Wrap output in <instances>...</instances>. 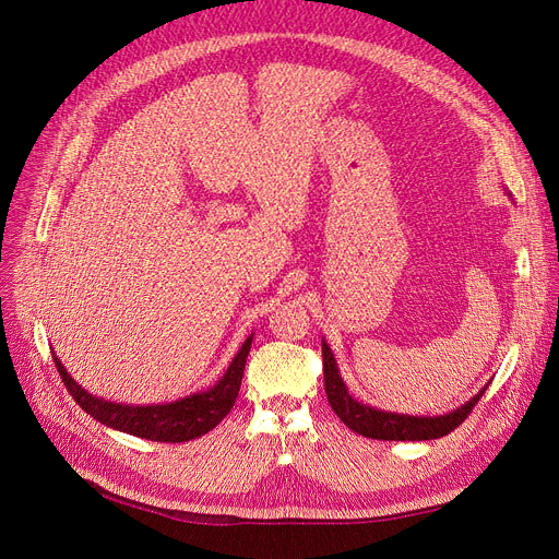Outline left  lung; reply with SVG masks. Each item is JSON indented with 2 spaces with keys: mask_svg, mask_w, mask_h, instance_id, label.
<instances>
[{
  "mask_svg": "<svg viewBox=\"0 0 559 559\" xmlns=\"http://www.w3.org/2000/svg\"><path fill=\"white\" fill-rule=\"evenodd\" d=\"M323 373H325V393L328 401L334 409V414L348 425V428L357 435H364L368 439H384V441H430L453 432L455 428L466 420V416L473 412V407L480 401L483 393H475L468 403L462 407L441 414V416H409V414H395V412H382L376 407H368L348 393V386L343 384L336 359L330 350V345L323 341Z\"/></svg>",
  "mask_w": 559,
  "mask_h": 559,
  "instance_id": "8db88e82",
  "label": "left lung"
}]
</instances>
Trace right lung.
I'll use <instances>...</instances> for the list:
<instances>
[{
    "instance_id": "1",
    "label": "right lung",
    "mask_w": 559,
    "mask_h": 559,
    "mask_svg": "<svg viewBox=\"0 0 559 559\" xmlns=\"http://www.w3.org/2000/svg\"><path fill=\"white\" fill-rule=\"evenodd\" d=\"M250 345H252V334L243 341L241 350L236 353V357L231 359L229 368L225 370V376L218 380V384H214L211 389L186 395L181 401H175L168 405H141V407L111 403L88 393L68 376L66 366L59 361L57 355L51 357H55L59 376L66 389L70 391V395L76 401V405L86 414H91L95 420L109 425L114 430L134 435L141 439L162 441V443H181L214 430L216 425L229 414L238 395V389H241Z\"/></svg>"
}]
</instances>
